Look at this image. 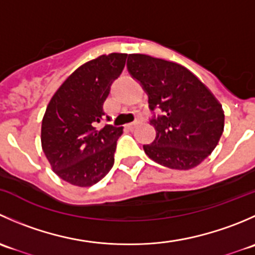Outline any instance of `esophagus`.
I'll return each mask as SVG.
<instances>
[{
	"label": "esophagus",
	"mask_w": 255,
	"mask_h": 255,
	"mask_svg": "<svg viewBox=\"0 0 255 255\" xmlns=\"http://www.w3.org/2000/svg\"><path fill=\"white\" fill-rule=\"evenodd\" d=\"M135 127H137V122H132V123H128V125H127V128H128V129H130V130L134 129Z\"/></svg>",
	"instance_id": "1"
}]
</instances>
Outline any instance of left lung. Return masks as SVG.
Segmentation results:
<instances>
[{
    "instance_id": "8db88e82",
    "label": "left lung",
    "mask_w": 255,
    "mask_h": 255,
    "mask_svg": "<svg viewBox=\"0 0 255 255\" xmlns=\"http://www.w3.org/2000/svg\"><path fill=\"white\" fill-rule=\"evenodd\" d=\"M127 68L158 111L150 125L156 132L146 155L160 165L189 170L201 164L218 144L225 115L218 100L196 75L174 61L129 54Z\"/></svg>"
}]
</instances>
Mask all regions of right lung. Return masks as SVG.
<instances>
[{
    "label": "right lung",
    "mask_w": 255,
    "mask_h": 255,
    "mask_svg": "<svg viewBox=\"0 0 255 255\" xmlns=\"http://www.w3.org/2000/svg\"><path fill=\"white\" fill-rule=\"evenodd\" d=\"M127 54L111 53L82 64L51 97L42 121V148L54 173L80 187L104 179L115 163L123 127L106 125L104 104Z\"/></svg>",
    "instance_id": "add662e5"
}]
</instances>
